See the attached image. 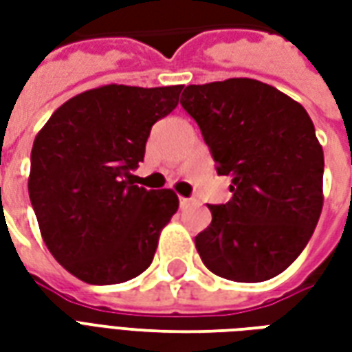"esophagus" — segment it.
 Segmentation results:
<instances>
[{"label":"esophagus","mask_w":352,"mask_h":352,"mask_svg":"<svg viewBox=\"0 0 352 352\" xmlns=\"http://www.w3.org/2000/svg\"><path fill=\"white\" fill-rule=\"evenodd\" d=\"M179 204H181V207H188L190 204H194V199L190 198H179Z\"/></svg>","instance_id":"34e87169"}]
</instances>
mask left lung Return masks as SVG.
<instances>
[{"instance_id": "1", "label": "left lung", "mask_w": 352, "mask_h": 352, "mask_svg": "<svg viewBox=\"0 0 352 352\" xmlns=\"http://www.w3.org/2000/svg\"><path fill=\"white\" fill-rule=\"evenodd\" d=\"M181 105L198 122L232 199L209 206L196 236L209 272L260 283L285 272L313 236L322 211L324 154L307 111L256 79L184 88Z\"/></svg>"}]
</instances>
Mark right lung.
<instances>
[{
  "mask_svg": "<svg viewBox=\"0 0 352 352\" xmlns=\"http://www.w3.org/2000/svg\"><path fill=\"white\" fill-rule=\"evenodd\" d=\"M183 85H105L77 94L35 135L30 199L50 254L88 285L124 283L151 265L162 228L179 209L173 190H145L131 169Z\"/></svg>",
  "mask_w": 352,
  "mask_h": 352,
  "instance_id": "right-lung-1",
  "label": "right lung"
}]
</instances>
